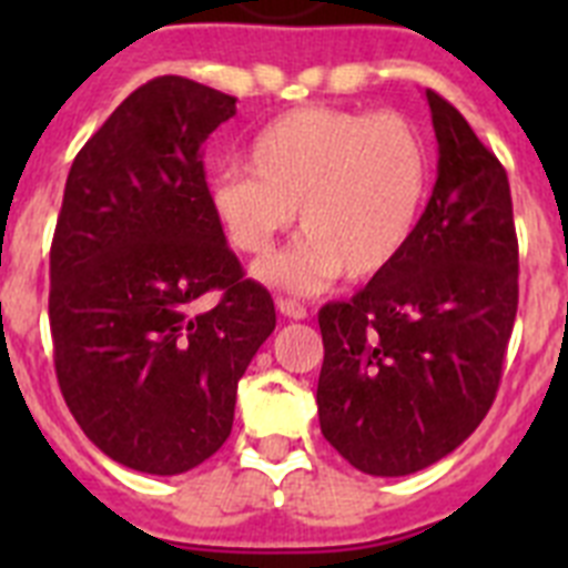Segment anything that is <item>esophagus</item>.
<instances>
[{"label":"esophagus","mask_w":568,"mask_h":568,"mask_svg":"<svg viewBox=\"0 0 568 568\" xmlns=\"http://www.w3.org/2000/svg\"><path fill=\"white\" fill-rule=\"evenodd\" d=\"M278 313L284 315V318H290V321L307 318V307H304V304H298V301H293V298H278Z\"/></svg>","instance_id":"obj_1"}]
</instances>
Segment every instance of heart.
Masks as SVG:
<instances>
[{
	"mask_svg": "<svg viewBox=\"0 0 568 568\" xmlns=\"http://www.w3.org/2000/svg\"><path fill=\"white\" fill-rule=\"evenodd\" d=\"M429 173L424 135L406 115L298 108L255 135L250 168L215 175L210 210L244 255L267 253L298 210L304 235L255 275L315 293L341 273L366 281L393 267L418 230Z\"/></svg>",
	"mask_w": 568,
	"mask_h": 568,
	"instance_id": "heart-1",
	"label": "heart"
}]
</instances>
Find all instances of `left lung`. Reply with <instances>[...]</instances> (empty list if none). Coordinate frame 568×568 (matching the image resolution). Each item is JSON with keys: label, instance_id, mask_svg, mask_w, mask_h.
<instances>
[{"label": "left lung", "instance_id": "left-lung-1", "mask_svg": "<svg viewBox=\"0 0 568 568\" xmlns=\"http://www.w3.org/2000/svg\"><path fill=\"white\" fill-rule=\"evenodd\" d=\"M438 179L409 247L349 301L321 307V433L355 469L400 478L458 449L489 413L518 313L504 164L426 90Z\"/></svg>", "mask_w": 568, "mask_h": 568}]
</instances>
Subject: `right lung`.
Masks as SVG:
<instances>
[{
    "label": "right lung",
    "instance_id": "obj_1",
    "mask_svg": "<svg viewBox=\"0 0 568 568\" xmlns=\"http://www.w3.org/2000/svg\"><path fill=\"white\" fill-rule=\"evenodd\" d=\"M235 99L184 77L133 90L73 159L50 247L59 389L115 464L182 475L230 438L275 329L210 210L202 148ZM219 292L210 311L202 294Z\"/></svg>",
    "mask_w": 568,
    "mask_h": 568
}]
</instances>
